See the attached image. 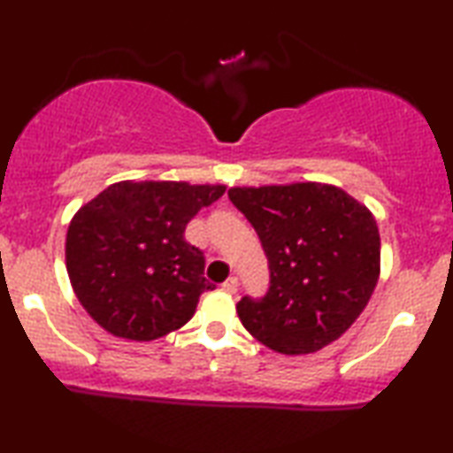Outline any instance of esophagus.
<instances>
[{
	"instance_id": "1",
	"label": "esophagus",
	"mask_w": 453,
	"mask_h": 453,
	"mask_svg": "<svg viewBox=\"0 0 453 453\" xmlns=\"http://www.w3.org/2000/svg\"><path fill=\"white\" fill-rule=\"evenodd\" d=\"M237 288H239V280L234 276H231V278H226L225 282H222V290H225V293H237Z\"/></svg>"
}]
</instances>
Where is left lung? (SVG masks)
<instances>
[{"mask_svg":"<svg viewBox=\"0 0 453 453\" xmlns=\"http://www.w3.org/2000/svg\"><path fill=\"white\" fill-rule=\"evenodd\" d=\"M228 197L256 228L270 268L265 295L237 303L245 330L282 355H307L338 340L380 278L373 214L321 183L233 188Z\"/></svg>","mask_w":453,"mask_h":453,"instance_id":"1","label":"left lung"}]
</instances>
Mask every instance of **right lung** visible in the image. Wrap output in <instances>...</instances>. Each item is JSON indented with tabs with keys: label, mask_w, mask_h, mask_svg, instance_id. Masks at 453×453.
<instances>
[{
	"label": "right lung",
	"mask_w": 453,
	"mask_h": 453,
	"mask_svg": "<svg viewBox=\"0 0 453 453\" xmlns=\"http://www.w3.org/2000/svg\"><path fill=\"white\" fill-rule=\"evenodd\" d=\"M225 185L121 181L78 210L67 228L65 265L73 293L113 336L154 340L194 318L203 253L185 241L188 222Z\"/></svg>",
	"instance_id": "right-lung-1"
}]
</instances>
